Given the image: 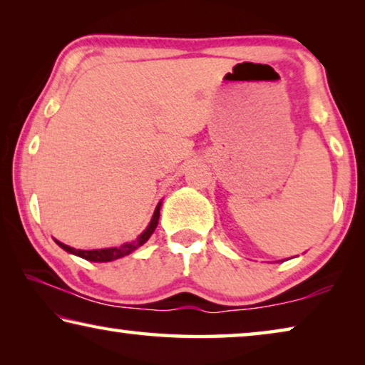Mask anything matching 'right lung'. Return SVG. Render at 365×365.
Masks as SVG:
<instances>
[{
  "mask_svg": "<svg viewBox=\"0 0 365 365\" xmlns=\"http://www.w3.org/2000/svg\"><path fill=\"white\" fill-rule=\"evenodd\" d=\"M160 205H163V201L158 202L156 209H154V214L150 220V224L143 230V233H140V237L137 240H133L130 243H123L120 246H114V248H104V250H76V248H71V246H67L64 243L58 242V240H54L61 248L64 251L71 252V255H76L82 259H86V261H91V262H110V261H115V259H120L123 256L130 255L140 246H143L150 237L153 235V232L156 230L158 227V222H159V211H160Z\"/></svg>",
  "mask_w": 365,
  "mask_h": 365,
  "instance_id": "1",
  "label": "right lung"
}]
</instances>
